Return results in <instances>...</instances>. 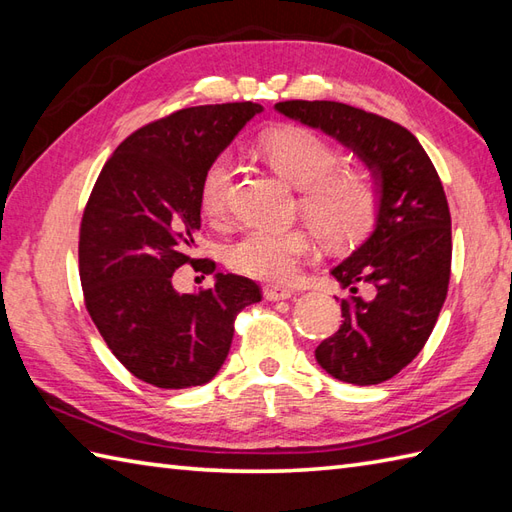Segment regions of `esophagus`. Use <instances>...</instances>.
<instances>
[{"label":"esophagus","instance_id":"34e87169","mask_svg":"<svg viewBox=\"0 0 512 512\" xmlns=\"http://www.w3.org/2000/svg\"><path fill=\"white\" fill-rule=\"evenodd\" d=\"M265 298H267L269 302L289 300V298H293V289L280 287V285H269V287H265Z\"/></svg>","mask_w":512,"mask_h":512}]
</instances>
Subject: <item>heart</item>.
I'll return each mask as SVG.
<instances>
[{
	"label": "heart",
	"instance_id": "heart-1",
	"mask_svg": "<svg viewBox=\"0 0 512 512\" xmlns=\"http://www.w3.org/2000/svg\"><path fill=\"white\" fill-rule=\"evenodd\" d=\"M260 155L291 186L302 190V210L335 243L355 241L370 230L379 195L363 170H337L339 153L322 135L304 127H276L260 138ZM232 157L217 155L203 170L199 203L212 219L223 217L232 195ZM311 238L300 227H249L227 249L234 271L256 280L280 282L293 276Z\"/></svg>",
	"mask_w": 512,
	"mask_h": 512
}]
</instances>
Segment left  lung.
Segmentation results:
<instances>
[{
	"mask_svg": "<svg viewBox=\"0 0 512 512\" xmlns=\"http://www.w3.org/2000/svg\"><path fill=\"white\" fill-rule=\"evenodd\" d=\"M274 109L342 144L377 188L372 232L331 269L346 291L344 322L315 359L352 385L388 381L423 350L447 298L451 214L440 177L414 135L377 113L331 100Z\"/></svg>",
	"mask_w": 512,
	"mask_h": 512,
	"instance_id": "8db88e82",
	"label": "left lung"
}]
</instances>
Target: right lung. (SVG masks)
I'll return each mask as SVG.
<instances>
[{"mask_svg": "<svg viewBox=\"0 0 512 512\" xmlns=\"http://www.w3.org/2000/svg\"><path fill=\"white\" fill-rule=\"evenodd\" d=\"M260 111L256 102H227L146 124L113 151L87 201L78 243L87 311L122 366L155 388L217 377L238 311L263 298L236 274H214L201 293L173 287L201 227L203 170ZM206 265L212 274L214 263Z\"/></svg>", "mask_w": 512, "mask_h": 512, "instance_id": "1", "label": "right lung"}]
</instances>
